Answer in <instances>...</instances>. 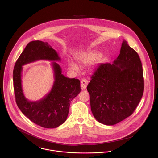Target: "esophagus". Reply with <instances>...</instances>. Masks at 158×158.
I'll return each mask as SVG.
<instances>
[{"label":"esophagus","instance_id":"34e87169","mask_svg":"<svg viewBox=\"0 0 158 158\" xmlns=\"http://www.w3.org/2000/svg\"><path fill=\"white\" fill-rule=\"evenodd\" d=\"M88 84V81L86 79H83L81 80V89H85L87 87V85Z\"/></svg>","mask_w":158,"mask_h":158}]
</instances>
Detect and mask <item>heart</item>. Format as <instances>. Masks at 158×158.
<instances>
[{
    "label": "heart",
    "instance_id": "b5f03b06",
    "mask_svg": "<svg viewBox=\"0 0 158 158\" xmlns=\"http://www.w3.org/2000/svg\"><path fill=\"white\" fill-rule=\"evenodd\" d=\"M100 56L99 53L95 51H91L83 53L79 55L77 58V61L80 64H89L96 61ZM69 68L73 70H77V65L72 61L69 62Z\"/></svg>",
    "mask_w": 158,
    "mask_h": 158
}]
</instances>
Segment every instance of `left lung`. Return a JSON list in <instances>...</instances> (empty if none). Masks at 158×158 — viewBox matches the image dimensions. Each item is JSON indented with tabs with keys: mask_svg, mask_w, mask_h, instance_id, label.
I'll return each instance as SVG.
<instances>
[{
	"mask_svg": "<svg viewBox=\"0 0 158 158\" xmlns=\"http://www.w3.org/2000/svg\"><path fill=\"white\" fill-rule=\"evenodd\" d=\"M143 89L139 56L123 40L117 59L113 64H100L87 86L94 117L106 125L123 120L135 111Z\"/></svg>",
	"mask_w": 158,
	"mask_h": 158,
	"instance_id": "left-lung-1",
	"label": "left lung"
}]
</instances>
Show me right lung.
<instances>
[{
  "label": "right lung",
  "mask_w": 158,
  "mask_h": 158,
  "mask_svg": "<svg viewBox=\"0 0 158 158\" xmlns=\"http://www.w3.org/2000/svg\"><path fill=\"white\" fill-rule=\"evenodd\" d=\"M41 59L53 61L55 81L51 90L43 99L29 101L23 92L22 66ZM54 61H61L55 50L47 43L33 41L25 47L13 70V86L18 108L31 121L45 128H56L66 120L70 102L81 90L80 80L63 75L61 68Z\"/></svg>",
  "instance_id": "1"
}]
</instances>
